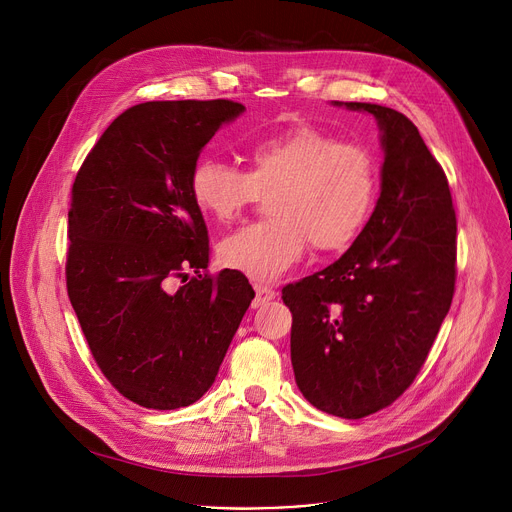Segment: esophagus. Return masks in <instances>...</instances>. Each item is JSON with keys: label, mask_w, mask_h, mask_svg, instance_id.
I'll return each instance as SVG.
<instances>
[{"label": "esophagus", "mask_w": 512, "mask_h": 512, "mask_svg": "<svg viewBox=\"0 0 512 512\" xmlns=\"http://www.w3.org/2000/svg\"><path fill=\"white\" fill-rule=\"evenodd\" d=\"M253 288H255V298H253V306H255V308H259V306L271 302V300L277 296L275 290H271V288H267V286H263V284H255Z\"/></svg>", "instance_id": "esophagus-1"}]
</instances>
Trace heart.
<instances>
[{
  "label": "heart",
  "instance_id": "1",
  "mask_svg": "<svg viewBox=\"0 0 512 512\" xmlns=\"http://www.w3.org/2000/svg\"><path fill=\"white\" fill-rule=\"evenodd\" d=\"M247 171L200 157L190 173V196L214 222H228L259 194L271 218L228 235L218 257L255 282H273L292 269L312 241L322 253L351 247L374 216L380 171L369 149L312 124H292L253 136Z\"/></svg>",
  "mask_w": 512,
  "mask_h": 512
}]
</instances>
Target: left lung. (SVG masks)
Listing matches in <instances>:
<instances>
[{
	"instance_id": "8db88e82",
	"label": "left lung",
	"mask_w": 512,
	"mask_h": 512,
	"mask_svg": "<svg viewBox=\"0 0 512 512\" xmlns=\"http://www.w3.org/2000/svg\"><path fill=\"white\" fill-rule=\"evenodd\" d=\"M333 106L376 118L380 198L359 239L282 298L304 398L322 412L363 418L412 384L433 347L455 288L457 220L447 177L404 114L363 102Z\"/></svg>"
}]
</instances>
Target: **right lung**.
I'll list each match as a JSON object with an SVG mask.
<instances>
[{"mask_svg":"<svg viewBox=\"0 0 512 512\" xmlns=\"http://www.w3.org/2000/svg\"><path fill=\"white\" fill-rule=\"evenodd\" d=\"M243 112L228 100L132 106L73 183L69 300L102 374L145 408L200 400L255 298L241 271L202 275L208 228L190 196L202 149ZM188 268L199 277L188 281ZM173 276L182 280L177 291Z\"/></svg>","mask_w":512,"mask_h":512,"instance_id":"add662e5","label":"right lung"}]
</instances>
